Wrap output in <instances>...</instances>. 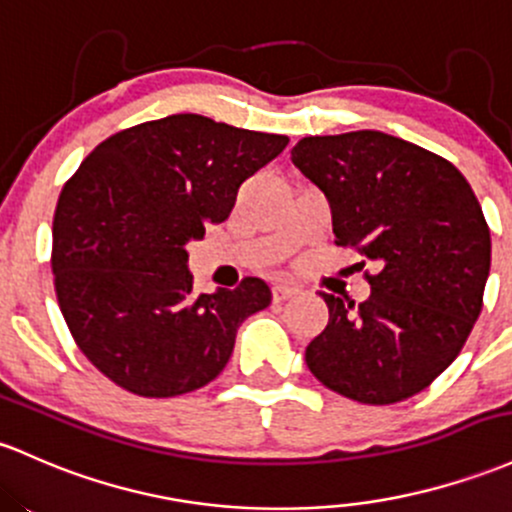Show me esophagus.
Listing matches in <instances>:
<instances>
[{
    "label": "esophagus",
    "instance_id": "34e87169",
    "mask_svg": "<svg viewBox=\"0 0 512 512\" xmlns=\"http://www.w3.org/2000/svg\"><path fill=\"white\" fill-rule=\"evenodd\" d=\"M296 294H299V289H294V286H277L274 289V301H286Z\"/></svg>",
    "mask_w": 512,
    "mask_h": 512
}]
</instances>
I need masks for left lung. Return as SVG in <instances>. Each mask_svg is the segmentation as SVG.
Masks as SVG:
<instances>
[{
	"instance_id": "8db88e82",
	"label": "left lung",
	"mask_w": 512,
	"mask_h": 512,
	"mask_svg": "<svg viewBox=\"0 0 512 512\" xmlns=\"http://www.w3.org/2000/svg\"><path fill=\"white\" fill-rule=\"evenodd\" d=\"M291 162L328 199L335 243L379 267L359 306L320 291L330 316L308 369L357 403L406 401L457 359L484 306L491 230L479 199L445 157L381 131L301 138Z\"/></svg>"
}]
</instances>
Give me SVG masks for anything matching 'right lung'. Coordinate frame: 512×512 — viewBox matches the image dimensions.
<instances>
[{
  "label": "right lung",
  "instance_id": "add662e5",
  "mask_svg": "<svg viewBox=\"0 0 512 512\" xmlns=\"http://www.w3.org/2000/svg\"><path fill=\"white\" fill-rule=\"evenodd\" d=\"M286 143L174 114L114 133L67 179L53 218L55 294L77 347L116 386L170 398L223 372L240 323L272 291L245 277L196 294L187 243L226 221L240 184Z\"/></svg>",
  "mask_w": 512,
  "mask_h": 512
}]
</instances>
